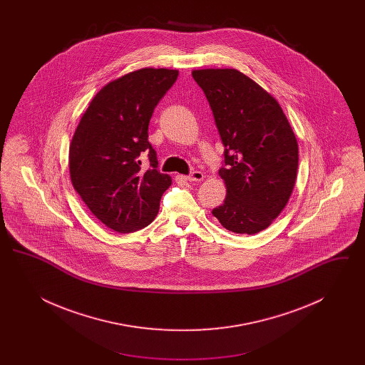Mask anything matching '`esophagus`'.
Returning a JSON list of instances; mask_svg holds the SVG:
<instances>
[{
	"label": "esophagus",
	"mask_w": 365,
	"mask_h": 365,
	"mask_svg": "<svg viewBox=\"0 0 365 365\" xmlns=\"http://www.w3.org/2000/svg\"><path fill=\"white\" fill-rule=\"evenodd\" d=\"M186 179L190 182H201L204 180V174L201 171H191L190 174L186 176Z\"/></svg>",
	"instance_id": "1"
}]
</instances>
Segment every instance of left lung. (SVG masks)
<instances>
[{
	"label": "left lung",
	"instance_id": "obj_1",
	"mask_svg": "<svg viewBox=\"0 0 365 365\" xmlns=\"http://www.w3.org/2000/svg\"><path fill=\"white\" fill-rule=\"evenodd\" d=\"M225 146L219 175L227 187L213 216L228 231L256 234L286 207L294 187L298 145L278 101L237 70L191 72Z\"/></svg>",
	"mask_w": 365,
	"mask_h": 365
}]
</instances>
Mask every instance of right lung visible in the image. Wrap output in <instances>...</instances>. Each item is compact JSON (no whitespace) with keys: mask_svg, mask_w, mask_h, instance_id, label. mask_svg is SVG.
<instances>
[{"mask_svg":"<svg viewBox=\"0 0 365 365\" xmlns=\"http://www.w3.org/2000/svg\"><path fill=\"white\" fill-rule=\"evenodd\" d=\"M178 71L142 68L103 87L88 105L70 146V174L91 213L105 226L134 232L156 217L171 176L158 171L148 140L153 110ZM148 155L150 168L141 167Z\"/></svg>","mask_w":365,"mask_h":365,"instance_id":"add662e5","label":"right lung"}]
</instances>
